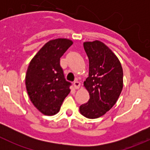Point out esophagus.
Returning a JSON list of instances; mask_svg holds the SVG:
<instances>
[{"label":"esophagus","instance_id":"obj_1","mask_svg":"<svg viewBox=\"0 0 150 150\" xmlns=\"http://www.w3.org/2000/svg\"><path fill=\"white\" fill-rule=\"evenodd\" d=\"M73 85H74V87H75V88L78 89V88H79L80 86H81V83H80L79 81H75Z\"/></svg>","mask_w":150,"mask_h":150}]
</instances>
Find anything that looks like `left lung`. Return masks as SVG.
<instances>
[{
    "label": "left lung",
    "instance_id": "8db88e82",
    "mask_svg": "<svg viewBox=\"0 0 150 150\" xmlns=\"http://www.w3.org/2000/svg\"><path fill=\"white\" fill-rule=\"evenodd\" d=\"M83 47L89 61L88 77L84 86L90 99L80 106V112L86 117L95 119L116 103L122 89L123 72L117 57L102 42H85Z\"/></svg>",
    "mask_w": 150,
    "mask_h": 150
}]
</instances>
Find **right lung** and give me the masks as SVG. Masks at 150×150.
I'll return each instance as SVG.
<instances>
[{
    "label": "right lung",
    "mask_w": 150,
    "mask_h": 150,
    "mask_svg": "<svg viewBox=\"0 0 150 150\" xmlns=\"http://www.w3.org/2000/svg\"><path fill=\"white\" fill-rule=\"evenodd\" d=\"M72 44L69 39L50 40L29 64L25 77L29 97L33 105L45 115L57 114L70 92L71 83L64 78L60 58Z\"/></svg>",
    "instance_id": "1"
}]
</instances>
